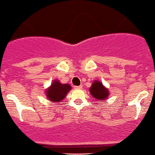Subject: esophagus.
Listing matches in <instances>:
<instances>
[{
  "instance_id": "obj_1",
  "label": "esophagus",
  "mask_w": 155,
  "mask_h": 155,
  "mask_svg": "<svg viewBox=\"0 0 155 155\" xmlns=\"http://www.w3.org/2000/svg\"><path fill=\"white\" fill-rule=\"evenodd\" d=\"M74 88L75 89H82V85H80V86H74Z\"/></svg>"
}]
</instances>
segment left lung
Listing matches in <instances>:
<instances>
[{"instance_id": "left-lung-1", "label": "left lung", "mask_w": 155, "mask_h": 155, "mask_svg": "<svg viewBox=\"0 0 155 155\" xmlns=\"http://www.w3.org/2000/svg\"><path fill=\"white\" fill-rule=\"evenodd\" d=\"M90 92L95 99L99 100H105L108 96V90L104 87L102 83L97 81L93 82V85L90 88Z\"/></svg>"}]
</instances>
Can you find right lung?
I'll return each instance as SVG.
<instances>
[{"instance_id":"right-lung-1","label":"right lung","mask_w":155,"mask_h":155,"mask_svg":"<svg viewBox=\"0 0 155 155\" xmlns=\"http://www.w3.org/2000/svg\"><path fill=\"white\" fill-rule=\"evenodd\" d=\"M71 89V87L69 84H62L59 81H54L46 93L50 100L54 102H59L65 97L67 93L69 92Z\"/></svg>"}]
</instances>
